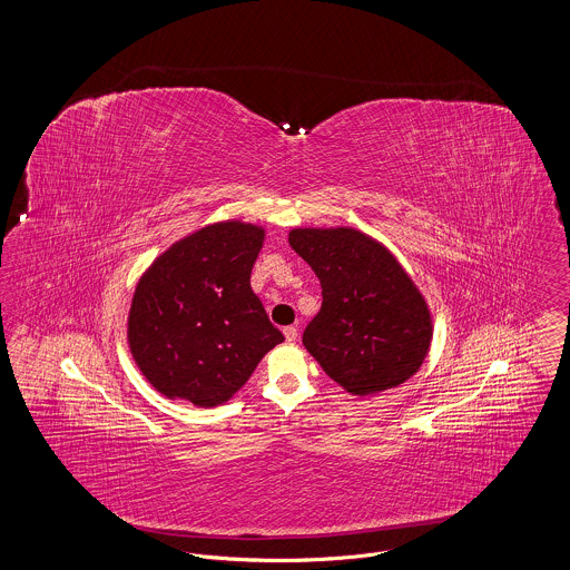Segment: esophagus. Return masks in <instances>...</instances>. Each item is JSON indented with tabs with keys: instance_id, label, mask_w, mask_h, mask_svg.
<instances>
[{
	"instance_id": "esophagus-1",
	"label": "esophagus",
	"mask_w": 570,
	"mask_h": 570,
	"mask_svg": "<svg viewBox=\"0 0 570 570\" xmlns=\"http://www.w3.org/2000/svg\"><path fill=\"white\" fill-rule=\"evenodd\" d=\"M284 337H286V342H297V326H286V328H284Z\"/></svg>"
}]
</instances>
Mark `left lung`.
Here are the masks:
<instances>
[{
  "mask_svg": "<svg viewBox=\"0 0 570 570\" xmlns=\"http://www.w3.org/2000/svg\"><path fill=\"white\" fill-rule=\"evenodd\" d=\"M288 244L323 286L303 346L326 376L358 397L412 379L430 353L434 323L400 261L351 226L293 228Z\"/></svg>",
  "mask_w": 570,
  "mask_h": 570,
  "instance_id": "left-lung-1",
  "label": "left lung"
}]
</instances>
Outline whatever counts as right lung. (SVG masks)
Returning <instances> with one entry per match:
<instances>
[{"mask_svg": "<svg viewBox=\"0 0 570 570\" xmlns=\"http://www.w3.org/2000/svg\"><path fill=\"white\" fill-rule=\"evenodd\" d=\"M263 242V226L224 219L175 242L140 275L128 346L164 397L219 406L284 342L249 286Z\"/></svg>", "mask_w": 570, "mask_h": 570, "instance_id": "add662e5", "label": "right lung"}]
</instances>
